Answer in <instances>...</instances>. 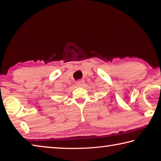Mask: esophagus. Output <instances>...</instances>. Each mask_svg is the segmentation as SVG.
<instances>
[{
  "label": "esophagus",
  "mask_w": 161,
  "mask_h": 161,
  "mask_svg": "<svg viewBox=\"0 0 161 161\" xmlns=\"http://www.w3.org/2000/svg\"><path fill=\"white\" fill-rule=\"evenodd\" d=\"M84 83V81L83 80H80V81H77V83H76V84H77V85L78 86H81V85H83Z\"/></svg>",
  "instance_id": "esophagus-1"
}]
</instances>
